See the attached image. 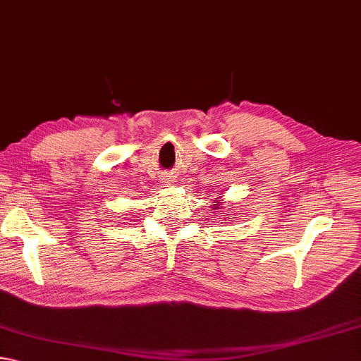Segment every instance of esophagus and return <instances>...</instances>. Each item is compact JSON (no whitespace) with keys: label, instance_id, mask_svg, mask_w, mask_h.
Returning a JSON list of instances; mask_svg holds the SVG:
<instances>
[{"label":"esophagus","instance_id":"1","mask_svg":"<svg viewBox=\"0 0 361 361\" xmlns=\"http://www.w3.org/2000/svg\"><path fill=\"white\" fill-rule=\"evenodd\" d=\"M161 180H163V183H166V185H171V183H174L176 180H178V176H176V173H173V171L163 173Z\"/></svg>","mask_w":361,"mask_h":361}]
</instances>
